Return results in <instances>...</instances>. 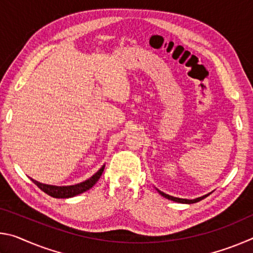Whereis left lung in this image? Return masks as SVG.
Listing matches in <instances>:
<instances>
[{
	"label": "left lung",
	"mask_w": 253,
	"mask_h": 253,
	"mask_svg": "<svg viewBox=\"0 0 253 253\" xmlns=\"http://www.w3.org/2000/svg\"><path fill=\"white\" fill-rule=\"evenodd\" d=\"M157 192H158V193H160L162 196H164V198L169 199V200H172V201H174V202H178V203H187V204H191V203H196V202H199V201H201V200L205 199V198H207V196L209 195V194H208V195H204V196H202V198H198V199H195V200H186V199L174 198V196H170V195H169V194H165V193H163V192H161L160 190H157Z\"/></svg>",
	"instance_id": "1"
}]
</instances>
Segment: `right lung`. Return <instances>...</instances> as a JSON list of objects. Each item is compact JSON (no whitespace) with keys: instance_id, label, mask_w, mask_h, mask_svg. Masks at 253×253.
<instances>
[{"instance_id":"add662e5","label":"right lung","mask_w":253,"mask_h":253,"mask_svg":"<svg viewBox=\"0 0 253 253\" xmlns=\"http://www.w3.org/2000/svg\"><path fill=\"white\" fill-rule=\"evenodd\" d=\"M105 165L98 170V172L92 175V176L84 181L83 183L76 184V185H70V186H54V185H46V184H42L40 182H37L32 179V182L36 184V185L52 198H57V199H68V198H72V196H76L78 194L84 193L89 188H91L95 184L97 183L98 179L100 178L102 172H104Z\"/></svg>"}]
</instances>
